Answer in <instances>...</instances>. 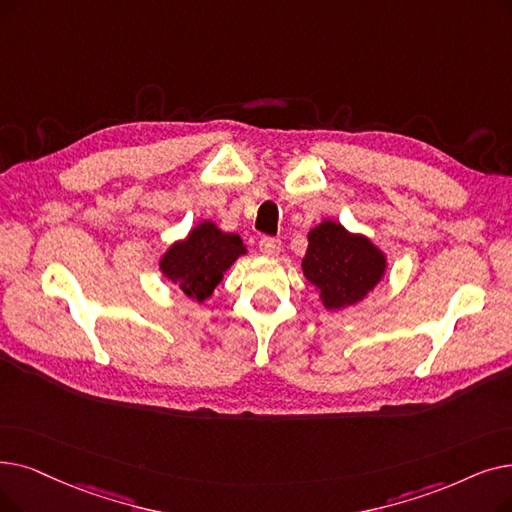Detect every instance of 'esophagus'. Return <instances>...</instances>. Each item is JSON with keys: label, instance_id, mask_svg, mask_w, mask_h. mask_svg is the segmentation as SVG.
<instances>
[{"label": "esophagus", "instance_id": "esophagus-1", "mask_svg": "<svg viewBox=\"0 0 512 512\" xmlns=\"http://www.w3.org/2000/svg\"><path fill=\"white\" fill-rule=\"evenodd\" d=\"M259 251L265 255H278L280 253V240L272 236H263L259 240Z\"/></svg>", "mask_w": 512, "mask_h": 512}]
</instances>
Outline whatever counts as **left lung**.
<instances>
[{
    "label": "left lung",
    "instance_id": "obj_1",
    "mask_svg": "<svg viewBox=\"0 0 512 512\" xmlns=\"http://www.w3.org/2000/svg\"><path fill=\"white\" fill-rule=\"evenodd\" d=\"M305 278L320 291L326 309L358 303L385 274V257L364 238L349 234L337 221H322L309 232L301 263Z\"/></svg>",
    "mask_w": 512,
    "mask_h": 512
}]
</instances>
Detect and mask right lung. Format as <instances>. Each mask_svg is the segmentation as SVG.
Wrapping results in <instances>:
<instances>
[{
  "mask_svg": "<svg viewBox=\"0 0 512 512\" xmlns=\"http://www.w3.org/2000/svg\"><path fill=\"white\" fill-rule=\"evenodd\" d=\"M247 253L240 236L221 232L211 221L196 226L184 242H177L161 259L163 274L196 299L205 301L230 265Z\"/></svg>",
  "mask_w": 512,
  "mask_h": 512,
  "instance_id": "add662e5",
  "label": "right lung"
}]
</instances>
